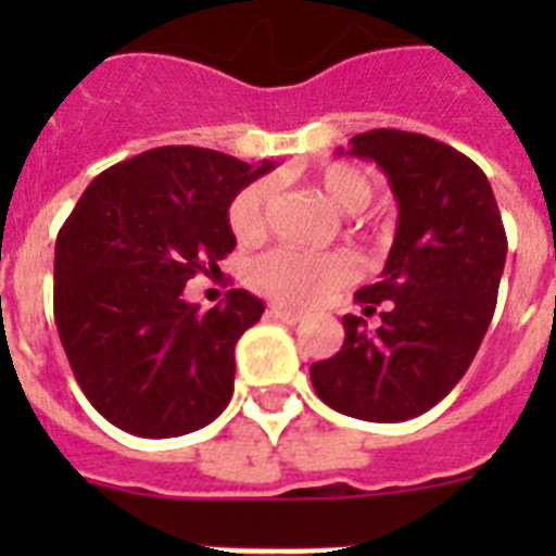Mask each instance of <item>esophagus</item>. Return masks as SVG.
I'll return each instance as SVG.
<instances>
[{
    "label": "esophagus",
    "instance_id": "34e87169",
    "mask_svg": "<svg viewBox=\"0 0 556 556\" xmlns=\"http://www.w3.org/2000/svg\"><path fill=\"white\" fill-rule=\"evenodd\" d=\"M269 317H275V320H283L289 323V326H294V323L303 320V312H294V308H287V306H278V303H273V306L267 308Z\"/></svg>",
    "mask_w": 556,
    "mask_h": 556
}]
</instances>
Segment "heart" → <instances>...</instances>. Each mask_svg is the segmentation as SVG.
Here are the masks:
<instances>
[{
    "mask_svg": "<svg viewBox=\"0 0 556 556\" xmlns=\"http://www.w3.org/2000/svg\"><path fill=\"white\" fill-rule=\"evenodd\" d=\"M317 186L328 203L342 214H356L372 200V178L362 166L333 161L317 172ZM269 186L264 180L244 186L228 208V223L236 239L253 242L267 230ZM353 264L342 253H303V250L278 248L258 255L248 269V278L267 298L287 306H306L351 281Z\"/></svg>",
    "mask_w": 556,
    "mask_h": 556,
    "instance_id": "b5f03b06",
    "label": "heart"
}]
</instances>
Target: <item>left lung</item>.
Instances as JSON below:
<instances>
[{"instance_id": "8db88e82", "label": "left lung", "mask_w": 556, "mask_h": 556, "mask_svg": "<svg viewBox=\"0 0 556 556\" xmlns=\"http://www.w3.org/2000/svg\"><path fill=\"white\" fill-rule=\"evenodd\" d=\"M348 144L390 180L397 228L378 283L356 292L382 326L345 314V342L314 362L312 384L342 415L401 424L440 404L473 362L493 320L507 233L488 175L454 147L387 127Z\"/></svg>"}]
</instances>
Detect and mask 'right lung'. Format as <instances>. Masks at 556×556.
I'll return each mask as SVG.
<instances>
[{
  "mask_svg": "<svg viewBox=\"0 0 556 556\" xmlns=\"http://www.w3.org/2000/svg\"><path fill=\"white\" fill-rule=\"evenodd\" d=\"M273 161L203 147H159L97 175L55 242V323L63 351L108 424L164 440L208 426L233 395V348L264 303L184 301L189 278L236 248L233 198Z\"/></svg>",
  "mask_w": 556,
  "mask_h": 556,
  "instance_id": "1",
  "label": "right lung"
}]
</instances>
